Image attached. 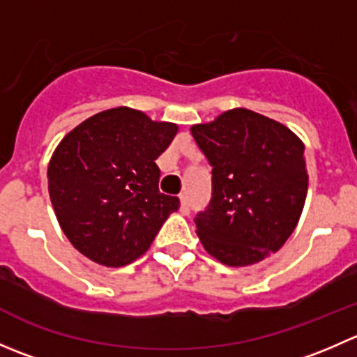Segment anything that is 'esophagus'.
<instances>
[{
	"instance_id": "34e87169",
	"label": "esophagus",
	"mask_w": 357,
	"mask_h": 357,
	"mask_svg": "<svg viewBox=\"0 0 357 357\" xmlns=\"http://www.w3.org/2000/svg\"><path fill=\"white\" fill-rule=\"evenodd\" d=\"M179 200H181V207H179V211H181L183 214H190V211H192V204H190L188 197L181 195L179 197Z\"/></svg>"
}]
</instances>
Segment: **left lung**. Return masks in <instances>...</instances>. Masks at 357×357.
Returning a JSON list of instances; mask_svg holds the SVG:
<instances>
[{"mask_svg": "<svg viewBox=\"0 0 357 357\" xmlns=\"http://www.w3.org/2000/svg\"><path fill=\"white\" fill-rule=\"evenodd\" d=\"M190 131L212 165L211 202L195 218L205 250L226 266H250L280 250L307 195L304 143L247 109Z\"/></svg>", "mask_w": 357, "mask_h": 357, "instance_id": "left-lung-1", "label": "left lung"}]
</instances>
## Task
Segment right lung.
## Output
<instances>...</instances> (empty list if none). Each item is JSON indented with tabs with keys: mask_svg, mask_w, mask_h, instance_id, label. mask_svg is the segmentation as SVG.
<instances>
[{
	"mask_svg": "<svg viewBox=\"0 0 357 357\" xmlns=\"http://www.w3.org/2000/svg\"><path fill=\"white\" fill-rule=\"evenodd\" d=\"M178 132L143 112L117 107L72 129L53 152L48 192L60 228L82 255L121 268L145 254L178 197L158 190L155 160Z\"/></svg>",
	"mask_w": 357,
	"mask_h": 357,
	"instance_id": "1",
	"label": "right lung"
}]
</instances>
